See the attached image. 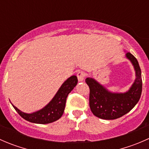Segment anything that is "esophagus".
<instances>
[{"mask_svg":"<svg viewBox=\"0 0 149 149\" xmlns=\"http://www.w3.org/2000/svg\"><path fill=\"white\" fill-rule=\"evenodd\" d=\"M76 75H77V78L79 81H83L84 78H85L86 74L83 71H78L76 73Z\"/></svg>","mask_w":149,"mask_h":149,"instance_id":"esophagus-1","label":"esophagus"}]
</instances>
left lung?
<instances>
[{
  "label": "left lung",
  "mask_w": 149,
  "mask_h": 149,
  "mask_svg": "<svg viewBox=\"0 0 149 149\" xmlns=\"http://www.w3.org/2000/svg\"><path fill=\"white\" fill-rule=\"evenodd\" d=\"M126 58L132 63L136 71V80L125 93H112L92 78H86L90 89L89 107L96 117L104 120H115L130 112L139 102L142 92L141 70L137 59L130 52Z\"/></svg>",
  "instance_id": "left-lung-1"
}]
</instances>
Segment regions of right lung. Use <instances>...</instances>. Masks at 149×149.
<instances>
[{"label":"right lung","instance_id":"right-lung-1","mask_svg":"<svg viewBox=\"0 0 149 149\" xmlns=\"http://www.w3.org/2000/svg\"><path fill=\"white\" fill-rule=\"evenodd\" d=\"M78 83V79L76 76H72L67 79L55 97L44 108L31 114L24 113L13 106V108L22 118L29 122L37 124H47L58 120L61 118L65 109L66 99L69 93L73 89Z\"/></svg>","mask_w":149,"mask_h":149}]
</instances>
